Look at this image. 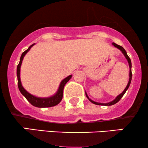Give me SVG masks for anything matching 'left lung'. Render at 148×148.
I'll return each mask as SVG.
<instances>
[{
  "instance_id": "8db88e82",
  "label": "left lung",
  "mask_w": 148,
  "mask_h": 148,
  "mask_svg": "<svg viewBox=\"0 0 148 148\" xmlns=\"http://www.w3.org/2000/svg\"><path fill=\"white\" fill-rule=\"evenodd\" d=\"M112 45L113 46H114L116 47V48H117L118 49H119L121 50V52H122V53L124 55L125 57L126 58V60H127V62L128 64H129V67H130V77H129V81H128V83H127V85L126 86L125 88L124 89V91H123L122 93H120V94L118 95V96H116V98L114 99V100H113L112 101L109 102H107V103H101V102H95L93 101V100H92L91 99L89 98V97L88 96L87 93H86V92L85 91V94H86V98L88 99V100H89L90 102H91L92 103L95 104V105H102V106H111V105H114V104L117 103L120 100H121V98H122V97L124 95L125 93V92L127 91V90L128 89V88H129L130 84H131V81H132V62H131V60H130V58L129 57V56L127 55V52L125 51V50L124 49V48H123L122 46H119V45H117L116 43H112Z\"/></svg>"
}]
</instances>
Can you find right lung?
Segmentation results:
<instances>
[{
    "label": "right lung",
    "mask_w": 148,
    "mask_h": 148,
    "mask_svg": "<svg viewBox=\"0 0 148 148\" xmlns=\"http://www.w3.org/2000/svg\"><path fill=\"white\" fill-rule=\"evenodd\" d=\"M35 43H33L32 45H31L30 46L27 48L25 51H24L22 53L21 56L20 58V62L19 64L17 66V69H16V75H17V79H18V87L19 91H20L21 94L23 95L25 98L27 99V100L28 101L31 105L34 106L36 107H39V108H43V107H54V106L58 105L59 103L61 102V100H62L63 98V91H64V87L65 86V84L71 79V78L72 77V75H70L68 77L64 78V79H62V82H60V86H59L58 89L56 93L55 94L51 95V96L46 97V98H41V97H36L35 95H32L31 93H29V92H27L25 88H23V86H22L21 81V77H20V73H21V66L23 60L25 55L29 52V50L31 49V48L34 46Z\"/></svg>",
    "instance_id": "1"
}]
</instances>
